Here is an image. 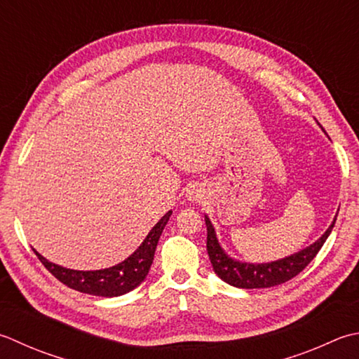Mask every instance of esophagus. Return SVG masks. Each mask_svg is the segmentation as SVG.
<instances>
[{"mask_svg":"<svg viewBox=\"0 0 359 359\" xmlns=\"http://www.w3.org/2000/svg\"><path fill=\"white\" fill-rule=\"evenodd\" d=\"M187 198H188V201H191V202H199L201 198H202V194H201L199 189H191V191H188Z\"/></svg>","mask_w":359,"mask_h":359,"instance_id":"esophagus-1","label":"esophagus"}]
</instances>
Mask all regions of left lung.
<instances>
[{"instance_id":"left-lung-1","label":"left lung","mask_w":359,"mask_h":359,"mask_svg":"<svg viewBox=\"0 0 359 359\" xmlns=\"http://www.w3.org/2000/svg\"><path fill=\"white\" fill-rule=\"evenodd\" d=\"M324 130V129H322ZM339 212V208H338ZM338 216V215H336ZM336 216L330 227L325 230L319 240H316L308 248L302 249L296 254L287 255L285 258L276 259L269 263H248L240 262L233 257H230L222 245L217 241L216 230L213 227L210 217L205 215V226H207V252L212 262L213 271L222 282H226L235 287H243V290H254V287H271L282 285L297 273L304 271L311 259L318 255L322 245L327 241V238L332 233L334 227Z\"/></svg>"}]
</instances>
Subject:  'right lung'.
I'll use <instances>...</instances> for the list:
<instances>
[{
	"mask_svg": "<svg viewBox=\"0 0 359 359\" xmlns=\"http://www.w3.org/2000/svg\"><path fill=\"white\" fill-rule=\"evenodd\" d=\"M172 212H168L161 219L152 227V230L147 233L144 241L140 244V248L133 252L130 257H128L124 262L118 263L111 268L97 269V271H74L63 268L55 263L48 262L45 257H41L37 250L35 255L39 257L41 264L53 273V276L72 287L74 291L86 292L90 296H100V297H118L123 294H128L137 286L144 282L147 272L151 269V264L154 262V254H156L157 244L160 240L161 231L170 221V216Z\"/></svg>",
	"mask_w": 359,
	"mask_h": 359,
	"instance_id": "add662e5",
	"label": "right lung"
}]
</instances>
